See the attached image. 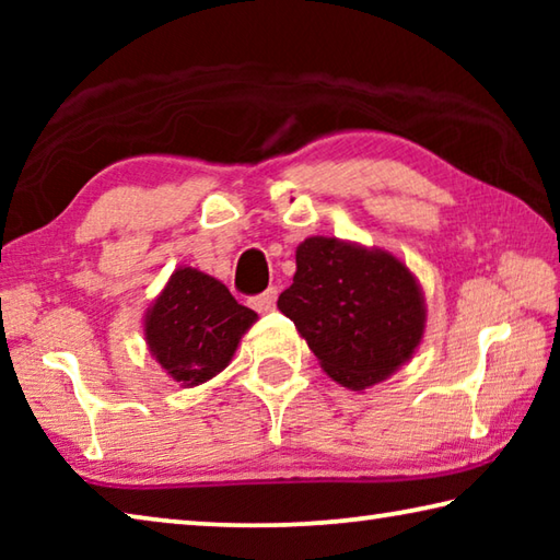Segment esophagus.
I'll list each match as a JSON object with an SVG mask.
<instances>
[{
    "label": "esophagus",
    "mask_w": 560,
    "mask_h": 560,
    "mask_svg": "<svg viewBox=\"0 0 560 560\" xmlns=\"http://www.w3.org/2000/svg\"><path fill=\"white\" fill-rule=\"evenodd\" d=\"M277 289H267L261 293V296H257V299H252V306L259 311V314H267V311H271L273 306H277Z\"/></svg>",
    "instance_id": "34e87169"
}]
</instances>
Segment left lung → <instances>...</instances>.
I'll list each match as a JSON object with an SVG mask.
<instances>
[{
  "mask_svg": "<svg viewBox=\"0 0 560 560\" xmlns=\"http://www.w3.org/2000/svg\"><path fill=\"white\" fill-rule=\"evenodd\" d=\"M277 306L348 390L387 381L420 348L428 324L420 281L400 259L336 236L296 246V273Z\"/></svg>",
  "mask_w": 560,
  "mask_h": 560,
  "instance_id": "left-lung-1",
  "label": "left lung"
}]
</instances>
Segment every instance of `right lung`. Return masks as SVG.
<instances>
[{"label": "right lung", "instance_id": "right-lung-1", "mask_svg": "<svg viewBox=\"0 0 560 560\" xmlns=\"http://www.w3.org/2000/svg\"><path fill=\"white\" fill-rule=\"evenodd\" d=\"M257 318L220 279L179 267L150 303L143 330L160 368L183 387H195L230 365L242 336Z\"/></svg>", "mask_w": 560, "mask_h": 560}]
</instances>
